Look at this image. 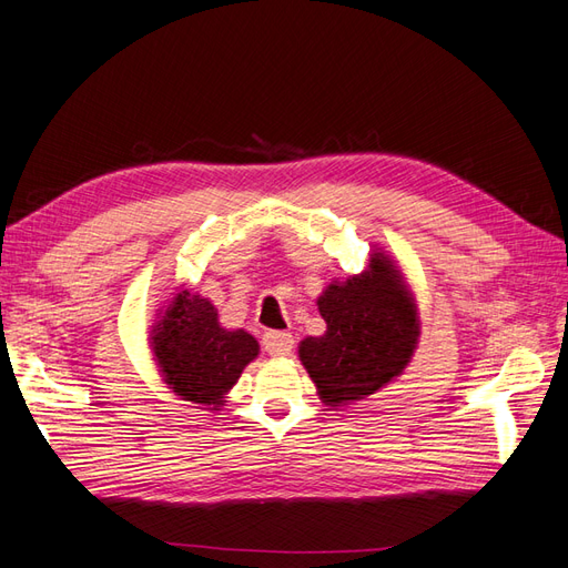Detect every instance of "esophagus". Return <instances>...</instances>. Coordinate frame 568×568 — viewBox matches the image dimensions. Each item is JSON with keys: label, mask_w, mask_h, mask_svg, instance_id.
Returning a JSON list of instances; mask_svg holds the SVG:
<instances>
[{"label": "esophagus", "mask_w": 568, "mask_h": 568, "mask_svg": "<svg viewBox=\"0 0 568 568\" xmlns=\"http://www.w3.org/2000/svg\"><path fill=\"white\" fill-rule=\"evenodd\" d=\"M263 348L274 355V357H284L294 348V338L286 332H265L263 334Z\"/></svg>", "instance_id": "1"}]
</instances>
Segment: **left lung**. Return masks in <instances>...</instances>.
<instances>
[{"mask_svg": "<svg viewBox=\"0 0 568 568\" xmlns=\"http://www.w3.org/2000/svg\"><path fill=\"white\" fill-rule=\"evenodd\" d=\"M317 305L326 332L305 338L298 355L326 405L365 398L405 369L417 346L419 320L388 257L374 253L367 272L329 284Z\"/></svg>", "mask_w": 568, "mask_h": 568, "instance_id": "8db88e82", "label": "left lung"}]
</instances>
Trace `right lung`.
<instances>
[{"instance_id":"obj_1","label":"right lung","mask_w":568,"mask_h":568,"mask_svg":"<svg viewBox=\"0 0 568 568\" xmlns=\"http://www.w3.org/2000/svg\"><path fill=\"white\" fill-rule=\"evenodd\" d=\"M153 355L170 384L184 400L222 405L244 367L257 355V341L244 332H227L217 311L201 296L182 291L151 336Z\"/></svg>"}]
</instances>
